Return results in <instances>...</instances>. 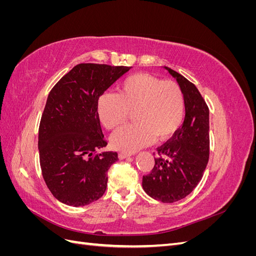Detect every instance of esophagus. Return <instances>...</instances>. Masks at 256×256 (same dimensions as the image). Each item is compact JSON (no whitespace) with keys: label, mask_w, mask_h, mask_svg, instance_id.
I'll list each match as a JSON object with an SVG mask.
<instances>
[{"label":"esophagus","mask_w":256,"mask_h":256,"mask_svg":"<svg viewBox=\"0 0 256 256\" xmlns=\"http://www.w3.org/2000/svg\"><path fill=\"white\" fill-rule=\"evenodd\" d=\"M128 157H130V154H125V152H120V154H118V158H120V160H122V159H126V158H128Z\"/></svg>","instance_id":"obj_1"}]
</instances>
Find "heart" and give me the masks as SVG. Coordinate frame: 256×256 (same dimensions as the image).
<instances>
[{
  "label": "heart",
  "instance_id": "b5f03b06",
  "mask_svg": "<svg viewBox=\"0 0 256 256\" xmlns=\"http://www.w3.org/2000/svg\"><path fill=\"white\" fill-rule=\"evenodd\" d=\"M136 111V122L118 129L111 136L114 150L131 154L144 146L168 140L180 128L184 118L182 92L172 81H162L147 74L124 80L120 94L104 92L99 97L97 113L108 129L125 122Z\"/></svg>",
  "mask_w": 256,
  "mask_h": 256
}]
</instances>
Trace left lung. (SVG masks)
Returning <instances> with one entry per match:
<instances>
[{"label":"left lung","instance_id":"1","mask_svg":"<svg viewBox=\"0 0 256 256\" xmlns=\"http://www.w3.org/2000/svg\"><path fill=\"white\" fill-rule=\"evenodd\" d=\"M180 85L184 120L168 143L158 147L150 174L143 176V190L162 203L184 198L200 182L209 158V110L194 84L164 67Z\"/></svg>","mask_w":256,"mask_h":256}]
</instances>
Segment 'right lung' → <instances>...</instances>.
I'll use <instances>...</instances> for the list:
<instances>
[{
	"instance_id": "obj_1",
	"label": "right lung",
	"mask_w": 256,
	"mask_h": 256,
	"mask_svg": "<svg viewBox=\"0 0 256 256\" xmlns=\"http://www.w3.org/2000/svg\"><path fill=\"white\" fill-rule=\"evenodd\" d=\"M131 67L79 64L48 95L38 131V150L46 184L53 196L80 207L104 196L108 170L118 152L106 146L97 113L99 97Z\"/></svg>"
}]
</instances>
